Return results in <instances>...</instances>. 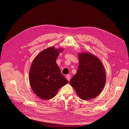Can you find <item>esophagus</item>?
Returning a JSON list of instances; mask_svg holds the SVG:
<instances>
[{"instance_id": "1", "label": "esophagus", "mask_w": 129, "mask_h": 129, "mask_svg": "<svg viewBox=\"0 0 129 129\" xmlns=\"http://www.w3.org/2000/svg\"><path fill=\"white\" fill-rule=\"evenodd\" d=\"M66 79H67V80L69 81L70 80H71V75H67V76H66Z\"/></svg>"}]
</instances>
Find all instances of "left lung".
Returning <instances> with one entry per match:
<instances>
[{"instance_id":"left-lung-1","label":"left lung","mask_w":129,"mask_h":129,"mask_svg":"<svg viewBox=\"0 0 129 129\" xmlns=\"http://www.w3.org/2000/svg\"><path fill=\"white\" fill-rule=\"evenodd\" d=\"M79 66L76 74L70 81L80 99L89 100L95 98L104 87L106 75L102 62L90 53L79 54Z\"/></svg>"}]
</instances>
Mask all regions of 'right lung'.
Returning <instances> with one entry per match:
<instances>
[{"instance_id":"add662e5","label":"right lung","mask_w":129,"mask_h":129,"mask_svg":"<svg viewBox=\"0 0 129 129\" xmlns=\"http://www.w3.org/2000/svg\"><path fill=\"white\" fill-rule=\"evenodd\" d=\"M61 49L49 47L34 58L29 71V83L33 91L45 100L55 96L58 89L68 83L56 63Z\"/></svg>"}]
</instances>
